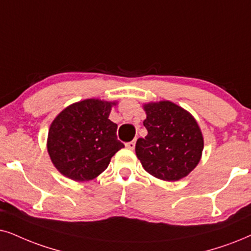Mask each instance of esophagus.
<instances>
[{"label": "esophagus", "instance_id": "obj_1", "mask_svg": "<svg viewBox=\"0 0 251 251\" xmlns=\"http://www.w3.org/2000/svg\"><path fill=\"white\" fill-rule=\"evenodd\" d=\"M126 147H127L128 149H131V151H133V149L135 148V141L133 140L131 142H128V144H126Z\"/></svg>", "mask_w": 251, "mask_h": 251}]
</instances>
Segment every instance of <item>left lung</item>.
Returning <instances> with one entry per match:
<instances>
[{
    "instance_id": "8db88e82",
    "label": "left lung",
    "mask_w": 251,
    "mask_h": 251,
    "mask_svg": "<svg viewBox=\"0 0 251 251\" xmlns=\"http://www.w3.org/2000/svg\"><path fill=\"white\" fill-rule=\"evenodd\" d=\"M144 110L148 134L135 145L144 169L167 182L186 177L198 166L204 149V136L195 117L170 100L145 103Z\"/></svg>"
}]
</instances>
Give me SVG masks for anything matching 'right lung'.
<instances>
[{"instance_id": "1", "label": "right lung", "mask_w": 251, "mask_h": 251, "mask_svg": "<svg viewBox=\"0 0 251 251\" xmlns=\"http://www.w3.org/2000/svg\"><path fill=\"white\" fill-rule=\"evenodd\" d=\"M117 102L88 98L73 103L55 117L47 135L53 166L75 182L100 176L111 158L124 148L117 139V124L109 119Z\"/></svg>"}]
</instances>
